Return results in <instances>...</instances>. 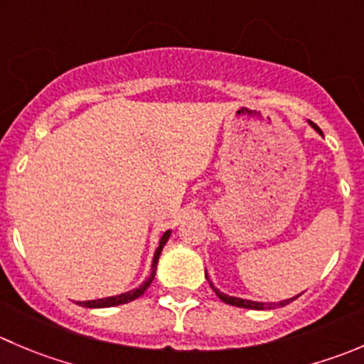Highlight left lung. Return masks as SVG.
<instances>
[{
    "mask_svg": "<svg viewBox=\"0 0 364 364\" xmlns=\"http://www.w3.org/2000/svg\"><path fill=\"white\" fill-rule=\"evenodd\" d=\"M311 126L316 129V132L322 133V132H320L318 126L315 124V122H311ZM206 279H208V277H206ZM208 283H210V287L213 288V284H211L210 279H208ZM213 291L217 294V297L220 299L222 302H225V304H231V306H236V308H245V309H272V308H276V306H281V308H283V306L290 304L291 301H295V299L299 297V295H297V297L288 299V301H283V302H277V304H276V302H270V304H267V302H252V301H243V299H238V297H229V295L218 291L217 288H213Z\"/></svg>",
    "mask_w": 364,
    "mask_h": 364,
    "instance_id": "left-lung-1",
    "label": "left lung"
}]
</instances>
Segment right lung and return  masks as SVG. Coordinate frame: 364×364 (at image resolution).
<instances>
[{
  "label": "right lung",
  "mask_w": 364,
  "mask_h": 364,
  "mask_svg": "<svg viewBox=\"0 0 364 364\" xmlns=\"http://www.w3.org/2000/svg\"><path fill=\"white\" fill-rule=\"evenodd\" d=\"M168 236H171V231H167V232H165L164 236H161L160 245H158L156 252H154V259H153V272H151V276L147 277L146 283H144L142 287L136 288V290H133V291H128V294L117 295V297H108V299H100V301H85V302H80V306H83V308H110V306L128 304V302L135 301V299H139L140 295H144V291H146L147 288H149V284L153 283L154 274H156L158 257H160L161 249H164V245H165V242H167V240H168Z\"/></svg>",
  "instance_id": "add662e5"
}]
</instances>
